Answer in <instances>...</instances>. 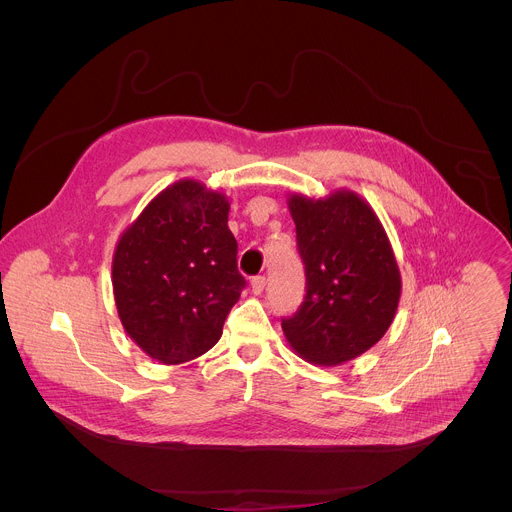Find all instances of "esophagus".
<instances>
[{"label": "esophagus", "instance_id": "34e87169", "mask_svg": "<svg viewBox=\"0 0 512 512\" xmlns=\"http://www.w3.org/2000/svg\"><path fill=\"white\" fill-rule=\"evenodd\" d=\"M264 290H266V278H264V276H256V278L252 280V292L256 293V295H260Z\"/></svg>", "mask_w": 512, "mask_h": 512}]
</instances>
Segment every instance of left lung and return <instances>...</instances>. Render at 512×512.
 I'll use <instances>...</instances> for the list:
<instances>
[{
	"label": "left lung",
	"instance_id": "left-lung-1",
	"mask_svg": "<svg viewBox=\"0 0 512 512\" xmlns=\"http://www.w3.org/2000/svg\"><path fill=\"white\" fill-rule=\"evenodd\" d=\"M305 297L282 319L286 339L311 365L357 359L388 331L400 301V270L374 211L353 191L290 197Z\"/></svg>",
	"mask_w": 512,
	"mask_h": 512
}]
</instances>
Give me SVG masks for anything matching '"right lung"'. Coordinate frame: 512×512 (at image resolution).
Segmentation results:
<instances>
[{"label": "right lung", "mask_w": 512, "mask_h": 512, "mask_svg": "<svg viewBox=\"0 0 512 512\" xmlns=\"http://www.w3.org/2000/svg\"><path fill=\"white\" fill-rule=\"evenodd\" d=\"M228 209L222 193L183 179L161 191L118 240L112 286L120 321L163 365L213 349L246 288Z\"/></svg>", "instance_id": "obj_1"}]
</instances>
